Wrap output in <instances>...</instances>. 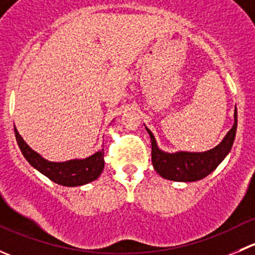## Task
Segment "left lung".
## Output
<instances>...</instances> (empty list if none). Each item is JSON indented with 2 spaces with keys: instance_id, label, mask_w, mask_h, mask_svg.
<instances>
[{
  "instance_id": "left-lung-1",
  "label": "left lung",
  "mask_w": 255,
  "mask_h": 255,
  "mask_svg": "<svg viewBox=\"0 0 255 255\" xmlns=\"http://www.w3.org/2000/svg\"><path fill=\"white\" fill-rule=\"evenodd\" d=\"M145 129L151 140V163L156 173L164 179L173 181H197L212 173L230 153L237 130V110H235V125L226 134L222 142L213 149L202 153H166L159 149L153 133L146 127Z\"/></svg>"
}]
</instances>
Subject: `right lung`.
<instances>
[{"label":"right lung","mask_w":255,"mask_h":255,"mask_svg":"<svg viewBox=\"0 0 255 255\" xmlns=\"http://www.w3.org/2000/svg\"><path fill=\"white\" fill-rule=\"evenodd\" d=\"M14 134H16L18 146L28 163L55 184L63 186H81L96 180L101 175L105 168L104 149L85 159H73V160L56 163V161L47 160L40 154L33 150L23 140L16 127H14Z\"/></svg>","instance_id":"1"}]
</instances>
